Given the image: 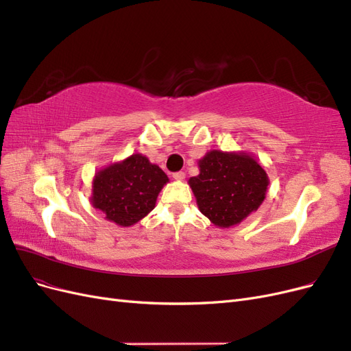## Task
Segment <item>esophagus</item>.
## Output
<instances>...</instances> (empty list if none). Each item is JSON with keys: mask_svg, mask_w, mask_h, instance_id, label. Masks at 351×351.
Segmentation results:
<instances>
[{"mask_svg": "<svg viewBox=\"0 0 351 351\" xmlns=\"http://www.w3.org/2000/svg\"><path fill=\"white\" fill-rule=\"evenodd\" d=\"M186 177V174L183 171H178V173H174L173 174V178L174 180H178V182H182V180Z\"/></svg>", "mask_w": 351, "mask_h": 351, "instance_id": "esophagus-1", "label": "esophagus"}]
</instances>
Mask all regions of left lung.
<instances>
[{
    "label": "left lung",
    "mask_w": 351,
    "mask_h": 351,
    "mask_svg": "<svg viewBox=\"0 0 351 351\" xmlns=\"http://www.w3.org/2000/svg\"><path fill=\"white\" fill-rule=\"evenodd\" d=\"M199 174L189 186L199 210L219 228L234 227L258 210L267 197L269 178L249 152L209 151L199 159Z\"/></svg>",
    "instance_id": "8db88e82"
}]
</instances>
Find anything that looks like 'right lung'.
<instances>
[{
  "mask_svg": "<svg viewBox=\"0 0 351 351\" xmlns=\"http://www.w3.org/2000/svg\"><path fill=\"white\" fill-rule=\"evenodd\" d=\"M169 182L167 174L142 154H133L95 173L90 202L120 227L134 226L155 208Z\"/></svg>",
  "mask_w": 351,
  "mask_h": 351,
  "instance_id": "add662e5",
  "label": "right lung"
}]
</instances>
